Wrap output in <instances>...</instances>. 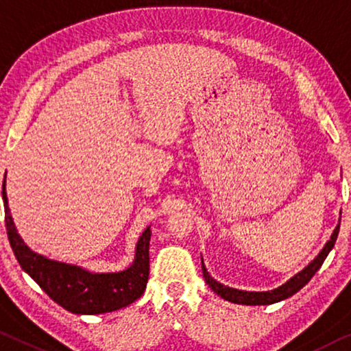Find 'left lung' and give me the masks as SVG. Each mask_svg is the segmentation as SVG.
<instances>
[{
  "mask_svg": "<svg viewBox=\"0 0 351 351\" xmlns=\"http://www.w3.org/2000/svg\"><path fill=\"white\" fill-rule=\"evenodd\" d=\"M337 234H339V224L337 228L334 229L331 239L328 243L323 247L322 252L317 256L314 261H312L309 265H307L303 271H300L296 276H293L290 281L285 282L281 287L271 290V292H243V290H237V289H230L226 287V285L219 284L215 281V279L210 276L207 273L206 267L202 263V273L204 278H206V282L208 284V287L213 290L215 293L219 295L221 298L230 301V303H237V304H247V306H263V304H273L278 303V301L287 300L290 296L295 295L298 290H301L304 285L311 281L312 276L317 273V269L322 267V263L325 262L326 256L330 254V251L332 250L334 243L337 240Z\"/></svg>",
  "mask_w": 351,
  "mask_h": 351,
  "instance_id": "8db88e82",
  "label": "left lung"
}]
</instances>
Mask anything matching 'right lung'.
<instances>
[{"mask_svg":"<svg viewBox=\"0 0 351 351\" xmlns=\"http://www.w3.org/2000/svg\"><path fill=\"white\" fill-rule=\"evenodd\" d=\"M3 201L8 239L20 267L64 309L72 314H105L132 304L144 293L149 279V228L138 240L136 257L132 267L119 273L95 274L32 252L20 239L10 218L6 180L3 183Z\"/></svg>","mask_w":351,"mask_h":351,"instance_id":"right-lung-1","label":"right lung"}]
</instances>
